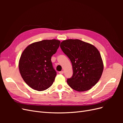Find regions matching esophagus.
I'll return each mask as SVG.
<instances>
[{
	"label": "esophagus",
	"instance_id": "34e87169",
	"mask_svg": "<svg viewBox=\"0 0 123 123\" xmlns=\"http://www.w3.org/2000/svg\"><path fill=\"white\" fill-rule=\"evenodd\" d=\"M59 74H64V71H61L59 72Z\"/></svg>",
	"mask_w": 123,
	"mask_h": 123
}]
</instances>
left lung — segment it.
Here are the masks:
<instances>
[{"mask_svg": "<svg viewBox=\"0 0 123 123\" xmlns=\"http://www.w3.org/2000/svg\"><path fill=\"white\" fill-rule=\"evenodd\" d=\"M60 47L72 65L73 75L67 81L69 86L79 92L90 90L99 80L104 69L97 48L80 40L71 39L62 41Z\"/></svg>", "mask_w": 123, "mask_h": 123, "instance_id": "left-lung-1", "label": "left lung"}]
</instances>
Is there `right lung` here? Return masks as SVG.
Returning a JSON list of instances; mask_svg holds the SVG:
<instances>
[{"label": "right lung", "instance_id": "obj_1", "mask_svg": "<svg viewBox=\"0 0 123 123\" xmlns=\"http://www.w3.org/2000/svg\"><path fill=\"white\" fill-rule=\"evenodd\" d=\"M61 42L43 40L29 45L22 53L19 70L25 83L37 91H43L53 84L56 75L51 57L56 52Z\"/></svg>", "mask_w": 123, "mask_h": 123}]
</instances>
